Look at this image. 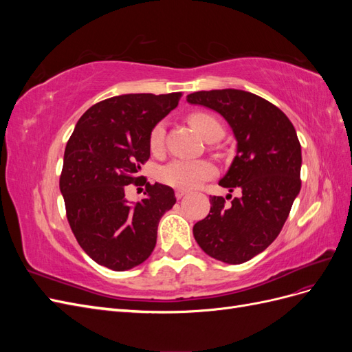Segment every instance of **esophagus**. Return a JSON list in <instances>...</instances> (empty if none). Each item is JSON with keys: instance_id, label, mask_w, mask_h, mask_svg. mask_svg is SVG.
<instances>
[{"instance_id": "34e87169", "label": "esophagus", "mask_w": 352, "mask_h": 352, "mask_svg": "<svg viewBox=\"0 0 352 352\" xmlns=\"http://www.w3.org/2000/svg\"><path fill=\"white\" fill-rule=\"evenodd\" d=\"M175 194H176V198L180 199V198H184L188 194V190H185V189H176Z\"/></svg>"}]
</instances>
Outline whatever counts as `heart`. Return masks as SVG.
I'll list each match as a JSON object with an SVG mask.
<instances>
[{"label": "heart", "mask_w": 352, "mask_h": 352, "mask_svg": "<svg viewBox=\"0 0 352 352\" xmlns=\"http://www.w3.org/2000/svg\"><path fill=\"white\" fill-rule=\"evenodd\" d=\"M189 123L206 138L207 141L221 138L223 126L217 117L212 114L197 111L189 116ZM166 124L158 122L150 132V148L153 153H160L164 146ZM216 175V167L208 160H184L177 158L168 164L160 167L157 177L162 184L177 188V189H192L201 185L204 180L211 179Z\"/></svg>", "instance_id": "b5f03b06"}]
</instances>
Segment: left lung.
I'll use <instances>...</instances> for the list:
<instances>
[{"label":"left lung","mask_w":352,"mask_h":352,"mask_svg":"<svg viewBox=\"0 0 352 352\" xmlns=\"http://www.w3.org/2000/svg\"><path fill=\"white\" fill-rule=\"evenodd\" d=\"M186 100L225 117L238 142L219 185L241 195L230 204L210 197L208 216L194 226L195 241L212 258L245 263L278 238L300 194L302 158L295 127L276 105L247 91H199Z\"/></svg>","instance_id":"1"}]
</instances>
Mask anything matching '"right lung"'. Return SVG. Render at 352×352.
<instances>
[{
	"instance_id": "add662e5",
	"label": "right lung",
	"mask_w": 352,
	"mask_h": 352,
	"mask_svg": "<svg viewBox=\"0 0 352 352\" xmlns=\"http://www.w3.org/2000/svg\"><path fill=\"white\" fill-rule=\"evenodd\" d=\"M180 92L126 94L97 102L76 123L65 151L60 190L74 238L89 257L116 272L150 257L158 221L175 206V190L140 176L150 158V132L177 107ZM146 185L129 205L127 184Z\"/></svg>"
}]
</instances>
